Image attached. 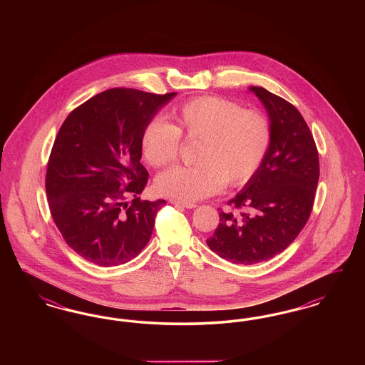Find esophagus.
<instances>
[{"label":"esophagus","instance_id":"obj_1","mask_svg":"<svg viewBox=\"0 0 365 365\" xmlns=\"http://www.w3.org/2000/svg\"><path fill=\"white\" fill-rule=\"evenodd\" d=\"M171 204L186 209H192L197 207V204H194V202H183V201H178V200H171Z\"/></svg>","mask_w":365,"mask_h":365}]
</instances>
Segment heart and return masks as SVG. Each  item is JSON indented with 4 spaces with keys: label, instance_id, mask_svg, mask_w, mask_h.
Wrapping results in <instances>:
<instances>
[{
    "label": "heart",
    "instance_id": "b5f03b06",
    "mask_svg": "<svg viewBox=\"0 0 365 365\" xmlns=\"http://www.w3.org/2000/svg\"><path fill=\"white\" fill-rule=\"evenodd\" d=\"M146 123L139 148L152 167H167L179 155L180 138L198 140L195 165H178L157 178V190L178 201L190 202L222 190L225 183H246L268 153L272 130L257 109H243L235 101L216 96L191 98L168 115Z\"/></svg>",
    "mask_w": 365,
    "mask_h": 365
}]
</instances>
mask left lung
<instances>
[{
    "label": "left lung",
    "instance_id": "8db88e82",
    "mask_svg": "<svg viewBox=\"0 0 365 365\" xmlns=\"http://www.w3.org/2000/svg\"><path fill=\"white\" fill-rule=\"evenodd\" d=\"M250 90L265 106L272 138L260 168L220 212L209 249L234 264H257L282 253L305 227L319 182L312 133L294 105L264 87Z\"/></svg>",
    "mask_w": 365,
    "mask_h": 365
}]
</instances>
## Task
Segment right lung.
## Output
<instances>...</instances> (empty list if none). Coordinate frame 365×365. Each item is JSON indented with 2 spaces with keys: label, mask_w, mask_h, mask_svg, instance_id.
Listing matches in <instances>:
<instances>
[{
  "label": "right lung",
  "mask_w": 365,
  "mask_h": 365,
  "mask_svg": "<svg viewBox=\"0 0 365 365\" xmlns=\"http://www.w3.org/2000/svg\"><path fill=\"white\" fill-rule=\"evenodd\" d=\"M176 93L115 87L75 108L60 127L45 187L53 222L81 257L101 267L137 257L164 200L140 201L149 173L140 133ZM134 196L128 206L125 200Z\"/></svg>",
  "instance_id": "obj_1"
}]
</instances>
